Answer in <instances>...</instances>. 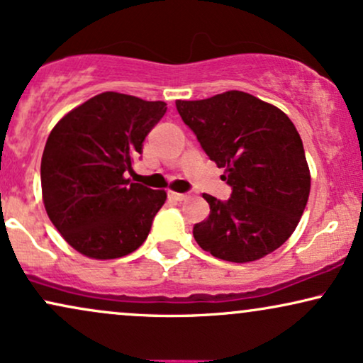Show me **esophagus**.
I'll return each mask as SVG.
<instances>
[{"label":"esophagus","mask_w":363,"mask_h":363,"mask_svg":"<svg viewBox=\"0 0 363 363\" xmlns=\"http://www.w3.org/2000/svg\"><path fill=\"white\" fill-rule=\"evenodd\" d=\"M169 196H172L173 200H177V202H183V200L189 199V194H177V191H169Z\"/></svg>","instance_id":"esophagus-1"}]
</instances>
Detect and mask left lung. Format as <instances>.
<instances>
[{"label": "left lung", "instance_id": "8db88e82", "mask_svg": "<svg viewBox=\"0 0 363 363\" xmlns=\"http://www.w3.org/2000/svg\"><path fill=\"white\" fill-rule=\"evenodd\" d=\"M178 114L232 189L220 202L203 194L210 216L195 223L196 244L229 262L257 261L296 229L310 196V168L299 133L276 106L229 91L177 101Z\"/></svg>", "mask_w": 363, "mask_h": 363}]
</instances>
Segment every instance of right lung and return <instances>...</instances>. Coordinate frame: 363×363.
Listing matches in <instances>:
<instances>
[{
    "mask_svg": "<svg viewBox=\"0 0 363 363\" xmlns=\"http://www.w3.org/2000/svg\"><path fill=\"white\" fill-rule=\"evenodd\" d=\"M164 113L161 101L102 92L52 129L40 168L45 210L84 256L118 259L146 240L167 191L133 183L124 173Z\"/></svg>",
    "mask_w": 363,
    "mask_h": 363,
    "instance_id": "add662e5",
    "label": "right lung"
}]
</instances>
